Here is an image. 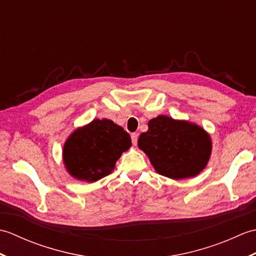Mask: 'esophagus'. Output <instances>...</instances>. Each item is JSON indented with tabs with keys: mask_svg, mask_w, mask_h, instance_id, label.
I'll return each mask as SVG.
<instances>
[{
	"mask_svg": "<svg viewBox=\"0 0 256 256\" xmlns=\"http://www.w3.org/2000/svg\"><path fill=\"white\" fill-rule=\"evenodd\" d=\"M138 133H132L131 140H132L133 145H136L138 144Z\"/></svg>",
	"mask_w": 256,
	"mask_h": 256,
	"instance_id": "34e87169",
	"label": "esophagus"
}]
</instances>
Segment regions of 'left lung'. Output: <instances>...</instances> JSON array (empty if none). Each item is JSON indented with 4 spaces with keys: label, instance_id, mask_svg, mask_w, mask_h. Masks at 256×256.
Listing matches in <instances>:
<instances>
[{
    "label": "left lung",
    "instance_id": "obj_1",
    "mask_svg": "<svg viewBox=\"0 0 256 256\" xmlns=\"http://www.w3.org/2000/svg\"><path fill=\"white\" fill-rule=\"evenodd\" d=\"M138 145L160 175L175 180L199 175L212 152L210 134L204 128L167 116L150 120L148 130L140 135Z\"/></svg>",
    "mask_w": 256,
    "mask_h": 256
}]
</instances>
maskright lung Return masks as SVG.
<instances>
[{
    "label": "right lung",
    "instance_id": "add662e5",
    "mask_svg": "<svg viewBox=\"0 0 256 256\" xmlns=\"http://www.w3.org/2000/svg\"><path fill=\"white\" fill-rule=\"evenodd\" d=\"M131 136L108 118L76 128L62 148L64 168L74 179L96 182L111 174L122 153L131 148Z\"/></svg>",
    "mask_w": 256,
    "mask_h": 256
}]
</instances>
